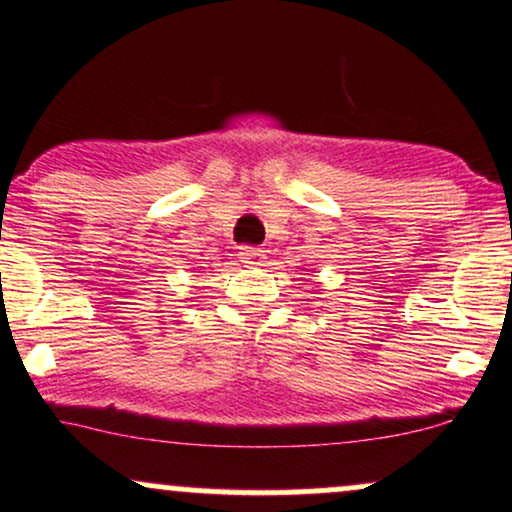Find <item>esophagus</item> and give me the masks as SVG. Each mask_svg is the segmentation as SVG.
<instances>
[{
  "mask_svg": "<svg viewBox=\"0 0 512 512\" xmlns=\"http://www.w3.org/2000/svg\"><path fill=\"white\" fill-rule=\"evenodd\" d=\"M239 258H242L246 266H263V261H266V251L258 249V246H244V249L239 251Z\"/></svg>",
  "mask_w": 512,
  "mask_h": 512,
  "instance_id": "esophagus-1",
  "label": "esophagus"
}]
</instances>
